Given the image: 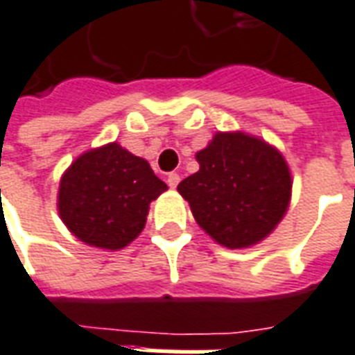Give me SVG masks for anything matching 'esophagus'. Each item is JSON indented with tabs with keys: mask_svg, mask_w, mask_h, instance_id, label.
<instances>
[{
	"mask_svg": "<svg viewBox=\"0 0 355 355\" xmlns=\"http://www.w3.org/2000/svg\"><path fill=\"white\" fill-rule=\"evenodd\" d=\"M166 181H168V185L172 189L178 187V183H180V174H175V172H170V174L166 175Z\"/></svg>",
	"mask_w": 355,
	"mask_h": 355,
	"instance_id": "obj_1",
	"label": "esophagus"
}]
</instances>
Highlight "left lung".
<instances>
[{
  "mask_svg": "<svg viewBox=\"0 0 355 355\" xmlns=\"http://www.w3.org/2000/svg\"><path fill=\"white\" fill-rule=\"evenodd\" d=\"M178 185L196 223L230 249L258 243L286 213L292 180L282 155L243 132H218Z\"/></svg>",
  "mask_w": 355,
  "mask_h": 355,
  "instance_id": "obj_1",
  "label": "left lung"
}]
</instances>
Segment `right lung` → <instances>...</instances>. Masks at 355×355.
I'll list each match as a JSON object with an SVG mask.
<instances>
[{"label": "right lung", "mask_w": 355, "mask_h": 355, "mask_svg": "<svg viewBox=\"0 0 355 355\" xmlns=\"http://www.w3.org/2000/svg\"><path fill=\"white\" fill-rule=\"evenodd\" d=\"M166 189L148 161L114 142L71 164L61 178L58 207L80 241L116 250L142 232L149 202Z\"/></svg>", "instance_id": "add662e5"}]
</instances>
